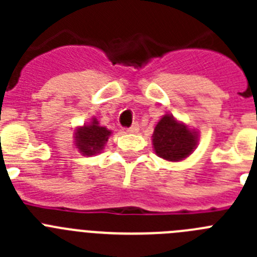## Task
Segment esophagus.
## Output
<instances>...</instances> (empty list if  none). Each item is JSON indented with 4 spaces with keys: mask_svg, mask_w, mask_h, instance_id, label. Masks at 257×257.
Listing matches in <instances>:
<instances>
[{
    "mask_svg": "<svg viewBox=\"0 0 257 257\" xmlns=\"http://www.w3.org/2000/svg\"><path fill=\"white\" fill-rule=\"evenodd\" d=\"M139 131V123H134L133 126H130L128 128H127V133L130 134H136Z\"/></svg>",
    "mask_w": 257,
    "mask_h": 257,
    "instance_id": "34e87169",
    "label": "esophagus"
}]
</instances>
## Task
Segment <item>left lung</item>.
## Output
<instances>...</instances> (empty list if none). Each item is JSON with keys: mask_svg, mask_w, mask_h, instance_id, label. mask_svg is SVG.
I'll list each match as a JSON object with an SVG mask.
<instances>
[{"mask_svg": "<svg viewBox=\"0 0 257 257\" xmlns=\"http://www.w3.org/2000/svg\"><path fill=\"white\" fill-rule=\"evenodd\" d=\"M197 134L166 114L157 123L153 133L154 152L163 160L176 162L187 158L197 147Z\"/></svg>", "mask_w": 257, "mask_h": 257, "instance_id": "8db88e82", "label": "left lung"}]
</instances>
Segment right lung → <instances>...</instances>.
I'll return each mask as SVG.
<instances>
[{"label": "right lung", "mask_w": 257, "mask_h": 257, "mask_svg": "<svg viewBox=\"0 0 257 257\" xmlns=\"http://www.w3.org/2000/svg\"><path fill=\"white\" fill-rule=\"evenodd\" d=\"M110 131L106 130L105 127L99 126L96 119H92V123L78 128L76 133V147L81 153L86 156L96 154L104 148Z\"/></svg>", "instance_id": "add662e5"}]
</instances>
